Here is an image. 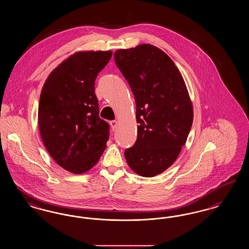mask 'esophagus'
Wrapping results in <instances>:
<instances>
[{"instance_id":"1","label":"esophagus","mask_w":249,"mask_h":249,"mask_svg":"<svg viewBox=\"0 0 249 249\" xmlns=\"http://www.w3.org/2000/svg\"><path fill=\"white\" fill-rule=\"evenodd\" d=\"M110 125H111V127H112V129H113V130H115V129L118 128L119 123H118V121H117V120H112V121H110Z\"/></svg>"}]
</instances>
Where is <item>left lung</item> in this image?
<instances>
[{
    "mask_svg": "<svg viewBox=\"0 0 249 249\" xmlns=\"http://www.w3.org/2000/svg\"><path fill=\"white\" fill-rule=\"evenodd\" d=\"M117 67L136 103L137 140L125 150L129 168L142 177L162 173L177 160L193 124V106L174 62L158 47L116 51Z\"/></svg>",
    "mask_w": 249,
    "mask_h": 249,
    "instance_id": "obj_1",
    "label": "left lung"
}]
</instances>
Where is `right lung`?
<instances>
[{
  "instance_id": "obj_1",
  "label": "right lung",
  "mask_w": 249,
  "mask_h": 249,
  "mask_svg": "<svg viewBox=\"0 0 249 249\" xmlns=\"http://www.w3.org/2000/svg\"><path fill=\"white\" fill-rule=\"evenodd\" d=\"M111 55V51L76 53L51 72L41 89V140L60 167L75 174L98 162L109 139V124L100 119L94 81Z\"/></svg>"
}]
</instances>
